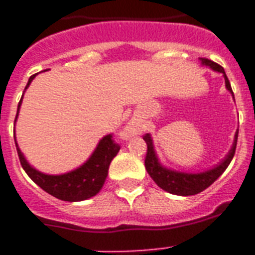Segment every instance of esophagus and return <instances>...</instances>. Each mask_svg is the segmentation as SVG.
<instances>
[{"mask_svg":"<svg viewBox=\"0 0 255 255\" xmlns=\"http://www.w3.org/2000/svg\"><path fill=\"white\" fill-rule=\"evenodd\" d=\"M131 133H132V132H131V128H128L127 131H126V135H127V136H131Z\"/></svg>","mask_w":255,"mask_h":255,"instance_id":"34e87169","label":"esophagus"}]
</instances>
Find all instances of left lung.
Returning a JSON list of instances; mask_svg holds the SVG:
<instances>
[{
  "label": "left lung",
  "mask_w": 255,
  "mask_h": 255,
  "mask_svg": "<svg viewBox=\"0 0 255 255\" xmlns=\"http://www.w3.org/2000/svg\"><path fill=\"white\" fill-rule=\"evenodd\" d=\"M202 65L209 66L210 69L214 71L221 73L225 78V86L229 90L230 94L233 95V90L230 86V82L225 74V70L222 69L221 66L217 65L216 62L206 59V58H200ZM234 98V95H233ZM144 141L147 143V155H145V169L148 174L151 176L152 180L157 184V185L164 189L165 192H169L172 194H177V196H193L197 194L202 190H205L208 186H210L220 176H221L228 165L230 164L233 159L234 153H236V147H237V139H238V131L236 132L234 136L233 147L230 148L229 153L226 157L222 160L221 163L218 164L217 167L212 168L205 172H200V173H185V172H176V170L168 169L160 164L157 156H156L155 148H153V141L149 133L143 136Z\"/></svg>",
  "instance_id": "1"
}]
</instances>
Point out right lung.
I'll list each match as a JSON object with an SVG mask.
<instances>
[{"instance_id": "add662e5", "label": "right lung", "mask_w": 255, "mask_h": 255, "mask_svg": "<svg viewBox=\"0 0 255 255\" xmlns=\"http://www.w3.org/2000/svg\"><path fill=\"white\" fill-rule=\"evenodd\" d=\"M35 75L30 77L25 90L29 87ZM22 98H23V95H22ZM22 98L18 103L15 120L18 118V111L21 107ZM14 140H15V137H14ZM15 147H17L18 157H19L22 168L25 169L27 176L49 194L59 198L62 201L70 202L83 201V200L94 197L95 194L99 193V190L102 189V186L107 178L110 164L120 149V145L114 141L112 135H107L100 140L99 144L96 145L95 151L92 152L90 159L83 165L63 174H45L39 170L34 169L27 163L25 156L22 155L21 149L18 148L17 143H15Z\"/></svg>"}]
</instances>
